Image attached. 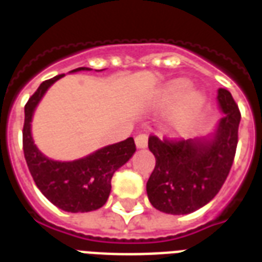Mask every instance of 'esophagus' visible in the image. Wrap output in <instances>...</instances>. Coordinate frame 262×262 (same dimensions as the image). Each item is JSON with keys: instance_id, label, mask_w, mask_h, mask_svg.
Masks as SVG:
<instances>
[{"instance_id": "1", "label": "esophagus", "mask_w": 262, "mask_h": 262, "mask_svg": "<svg viewBox=\"0 0 262 262\" xmlns=\"http://www.w3.org/2000/svg\"><path fill=\"white\" fill-rule=\"evenodd\" d=\"M135 141H136V147L139 148V149H144V148H147V145H148L147 135H139L135 139Z\"/></svg>"}]
</instances>
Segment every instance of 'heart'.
Returning <instances> with one entry per match:
<instances>
[{
	"mask_svg": "<svg viewBox=\"0 0 262 262\" xmlns=\"http://www.w3.org/2000/svg\"><path fill=\"white\" fill-rule=\"evenodd\" d=\"M208 96L199 88H191L185 77L168 80L155 91L151 106L156 110L170 107L163 119V130L172 137L187 135L205 111Z\"/></svg>",
	"mask_w": 262,
	"mask_h": 262,
	"instance_id": "b5f03b06",
	"label": "heart"
}]
</instances>
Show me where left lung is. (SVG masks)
Masks as SVG:
<instances>
[{"instance_id":"left-lung-1","label":"left lung","mask_w":262,"mask_h":262,"mask_svg":"<svg viewBox=\"0 0 262 262\" xmlns=\"http://www.w3.org/2000/svg\"><path fill=\"white\" fill-rule=\"evenodd\" d=\"M222 118L211 135L160 141L151 136L148 148L156 164L147 182L152 207L170 215H187L207 205L223 186L238 144L241 113L227 90L217 91Z\"/></svg>"}]
</instances>
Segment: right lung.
<instances>
[{"label":"right lung","mask_w":262,"mask_h":262,"mask_svg":"<svg viewBox=\"0 0 262 262\" xmlns=\"http://www.w3.org/2000/svg\"><path fill=\"white\" fill-rule=\"evenodd\" d=\"M92 71L91 68H77L69 73ZM104 69H100L102 72ZM65 75H58L43 81L24 107L23 149L27 166L36 186L50 203L65 212L96 211L106 204L111 191V178L114 172L135 155L133 137L96 149L80 159L61 162L47 158L39 151L32 137V118L35 110L47 90Z\"/></svg>","instance_id":"1"}]
</instances>
